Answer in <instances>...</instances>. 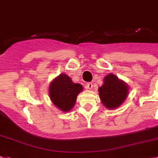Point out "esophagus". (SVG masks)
<instances>
[{
    "instance_id": "1",
    "label": "esophagus",
    "mask_w": 158,
    "mask_h": 158,
    "mask_svg": "<svg viewBox=\"0 0 158 158\" xmlns=\"http://www.w3.org/2000/svg\"><path fill=\"white\" fill-rule=\"evenodd\" d=\"M86 89H89V90L92 89L93 83H91V82H89V83H87V85H86Z\"/></svg>"
}]
</instances>
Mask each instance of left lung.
<instances>
[{
	"mask_svg": "<svg viewBox=\"0 0 158 158\" xmlns=\"http://www.w3.org/2000/svg\"><path fill=\"white\" fill-rule=\"evenodd\" d=\"M103 81V85L98 89L102 103L110 110L118 108L127 98L129 86L112 73L105 77Z\"/></svg>",
	"mask_w": 158,
	"mask_h": 158,
	"instance_id": "obj_1",
	"label": "left lung"
}]
</instances>
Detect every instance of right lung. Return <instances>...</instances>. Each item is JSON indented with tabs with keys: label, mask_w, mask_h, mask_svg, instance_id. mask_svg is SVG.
<instances>
[{
	"label": "right lung",
	"mask_w": 158,
	"mask_h": 158,
	"mask_svg": "<svg viewBox=\"0 0 158 158\" xmlns=\"http://www.w3.org/2000/svg\"><path fill=\"white\" fill-rule=\"evenodd\" d=\"M83 90V86L73 83L66 74L61 73L52 81L48 88V94L54 106L63 112L72 110L76 103L79 93Z\"/></svg>",
	"instance_id": "right-lung-1"
}]
</instances>
